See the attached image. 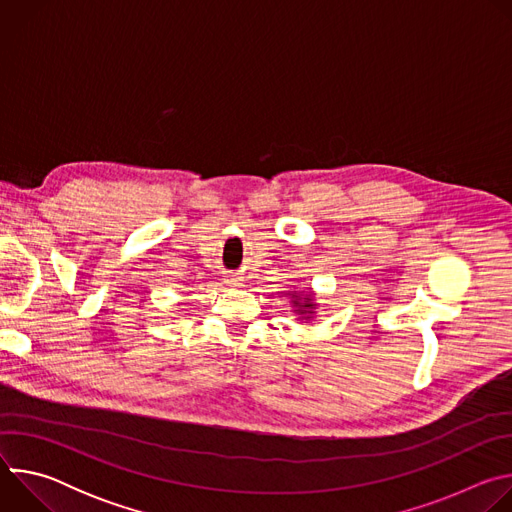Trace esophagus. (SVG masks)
Masks as SVG:
<instances>
[{"label": "esophagus", "mask_w": 512, "mask_h": 512, "mask_svg": "<svg viewBox=\"0 0 512 512\" xmlns=\"http://www.w3.org/2000/svg\"><path fill=\"white\" fill-rule=\"evenodd\" d=\"M227 283H229V285H235V287H237V285H241V283H243V279H241V277H237V275H231V277L227 279Z\"/></svg>", "instance_id": "34e87169"}]
</instances>
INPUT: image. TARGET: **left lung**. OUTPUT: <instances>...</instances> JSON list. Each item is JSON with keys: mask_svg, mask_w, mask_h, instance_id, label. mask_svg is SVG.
I'll list each match as a JSON object with an SVG mask.
<instances>
[{"mask_svg": "<svg viewBox=\"0 0 512 512\" xmlns=\"http://www.w3.org/2000/svg\"><path fill=\"white\" fill-rule=\"evenodd\" d=\"M294 300H291V304H294L298 310H294V312H298V314H302V318H310V316H314V308H316V304H314V300H312V296H304L302 291L300 294H296V296H291Z\"/></svg>", "mask_w": 512, "mask_h": 512, "instance_id": "1", "label": "left lung"}]
</instances>
